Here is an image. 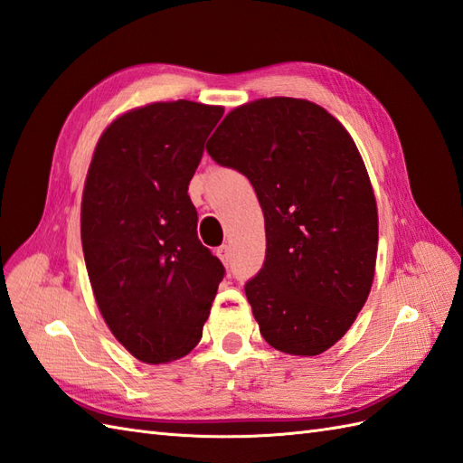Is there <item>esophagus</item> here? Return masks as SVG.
<instances>
[{"instance_id": "1", "label": "esophagus", "mask_w": 463, "mask_h": 463, "mask_svg": "<svg viewBox=\"0 0 463 463\" xmlns=\"http://www.w3.org/2000/svg\"><path fill=\"white\" fill-rule=\"evenodd\" d=\"M218 257L222 259V263L225 265V267H230V263H232V251H230V247L228 245H222V247H218Z\"/></svg>"}]
</instances>
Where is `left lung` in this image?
<instances>
[{"mask_svg": "<svg viewBox=\"0 0 463 463\" xmlns=\"http://www.w3.org/2000/svg\"><path fill=\"white\" fill-rule=\"evenodd\" d=\"M208 153L250 178L265 216L263 267L245 283L269 345L318 355L354 324L373 283L377 204L354 139L307 99L230 111Z\"/></svg>", "mask_w": 463, "mask_h": 463, "instance_id": "8db88e82", "label": "left lung"}]
</instances>
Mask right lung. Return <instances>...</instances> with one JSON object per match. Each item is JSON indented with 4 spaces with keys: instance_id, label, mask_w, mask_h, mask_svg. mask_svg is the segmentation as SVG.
<instances>
[{
    "instance_id": "obj_1",
    "label": "right lung",
    "mask_w": 463,
    "mask_h": 463,
    "mask_svg": "<svg viewBox=\"0 0 463 463\" xmlns=\"http://www.w3.org/2000/svg\"><path fill=\"white\" fill-rule=\"evenodd\" d=\"M223 108L159 101L101 135L82 196V250L111 334L145 364L193 352L225 269L196 235L188 184Z\"/></svg>"
}]
</instances>
